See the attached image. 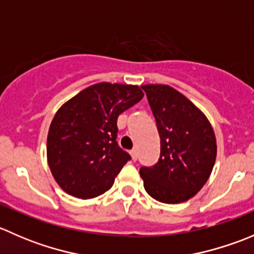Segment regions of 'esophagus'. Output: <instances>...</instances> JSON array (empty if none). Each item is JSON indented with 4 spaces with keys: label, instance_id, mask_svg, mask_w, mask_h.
Segmentation results:
<instances>
[{
    "label": "esophagus",
    "instance_id": "esophagus-1",
    "mask_svg": "<svg viewBox=\"0 0 254 254\" xmlns=\"http://www.w3.org/2000/svg\"><path fill=\"white\" fill-rule=\"evenodd\" d=\"M130 156H131L132 161H136L137 160V151L136 150H131V151H130Z\"/></svg>",
    "mask_w": 254,
    "mask_h": 254
}]
</instances>
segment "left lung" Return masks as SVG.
I'll return each instance as SVG.
<instances>
[{"instance_id": "left-lung-1", "label": "left lung", "mask_w": 254, "mask_h": 254, "mask_svg": "<svg viewBox=\"0 0 254 254\" xmlns=\"http://www.w3.org/2000/svg\"><path fill=\"white\" fill-rule=\"evenodd\" d=\"M161 139L160 160L140 168L148 195L166 204L193 198L209 179L216 137L203 112L167 84H143Z\"/></svg>"}]
</instances>
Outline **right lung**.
<instances>
[{"label":"right lung","mask_w":254,"mask_h":254,"mask_svg":"<svg viewBox=\"0 0 254 254\" xmlns=\"http://www.w3.org/2000/svg\"><path fill=\"white\" fill-rule=\"evenodd\" d=\"M135 84H92L59 108L48 132L51 175L64 191L91 199L112 188L130 160L117 143L118 117L140 102Z\"/></svg>","instance_id":"add662e5"}]
</instances>
